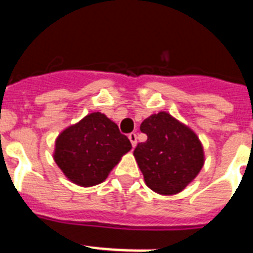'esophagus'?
<instances>
[{
	"mask_svg": "<svg viewBox=\"0 0 253 253\" xmlns=\"http://www.w3.org/2000/svg\"><path fill=\"white\" fill-rule=\"evenodd\" d=\"M128 138H129V140H130L131 146H133V147L137 146V134H135V133H130L128 135Z\"/></svg>",
	"mask_w": 253,
	"mask_h": 253,
	"instance_id": "obj_1",
	"label": "esophagus"
}]
</instances>
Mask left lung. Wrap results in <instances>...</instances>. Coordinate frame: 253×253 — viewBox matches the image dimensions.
Segmentation results:
<instances>
[{
    "mask_svg": "<svg viewBox=\"0 0 253 253\" xmlns=\"http://www.w3.org/2000/svg\"><path fill=\"white\" fill-rule=\"evenodd\" d=\"M140 130L147 140L138 143L134 157L147 186L161 195L182 191L204 166L198 135L166 111L147 118Z\"/></svg>",
    "mask_w": 253,
    "mask_h": 253,
    "instance_id": "8db88e82",
    "label": "left lung"
}]
</instances>
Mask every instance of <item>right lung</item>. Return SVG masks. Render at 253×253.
<instances>
[{"label":"right lung","mask_w":253,"mask_h":253,"mask_svg":"<svg viewBox=\"0 0 253 253\" xmlns=\"http://www.w3.org/2000/svg\"><path fill=\"white\" fill-rule=\"evenodd\" d=\"M130 140L101 113L88 114L55 140V163L69 181L88 187L101 184L125 153Z\"/></svg>","instance_id":"add662e5"}]
</instances>
